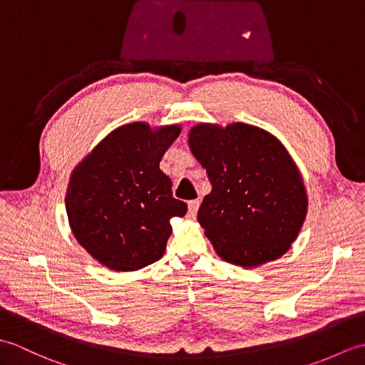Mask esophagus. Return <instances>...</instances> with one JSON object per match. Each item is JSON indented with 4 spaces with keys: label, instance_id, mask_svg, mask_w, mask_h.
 I'll list each match as a JSON object with an SVG mask.
<instances>
[{
    "label": "esophagus",
    "instance_id": "34e87169",
    "mask_svg": "<svg viewBox=\"0 0 365 365\" xmlns=\"http://www.w3.org/2000/svg\"><path fill=\"white\" fill-rule=\"evenodd\" d=\"M199 205H200V200L199 199L190 200V202H188V213H190V216H192V218H195V216H196Z\"/></svg>",
    "mask_w": 365,
    "mask_h": 365
}]
</instances>
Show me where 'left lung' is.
Instances as JSON below:
<instances>
[{
    "label": "left lung",
    "mask_w": 365,
    "mask_h": 365,
    "mask_svg": "<svg viewBox=\"0 0 365 365\" xmlns=\"http://www.w3.org/2000/svg\"><path fill=\"white\" fill-rule=\"evenodd\" d=\"M190 147L207 169L212 192L197 220L221 259L252 268L289 251L304 222L306 190L285 147L247 123H200Z\"/></svg>",
    "instance_id": "obj_1"
}]
</instances>
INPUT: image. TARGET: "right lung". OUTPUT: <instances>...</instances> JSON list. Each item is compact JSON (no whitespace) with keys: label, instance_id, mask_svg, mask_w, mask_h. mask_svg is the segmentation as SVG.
<instances>
[{"label":"right lung","instance_id":"right-lung-1","mask_svg":"<svg viewBox=\"0 0 365 365\" xmlns=\"http://www.w3.org/2000/svg\"><path fill=\"white\" fill-rule=\"evenodd\" d=\"M177 125L150 130L135 122L111 131L73 170L66 208L75 238L92 257L115 271H135L163 257L169 220L188 207L173 196L160 169Z\"/></svg>","mask_w":365,"mask_h":365}]
</instances>
